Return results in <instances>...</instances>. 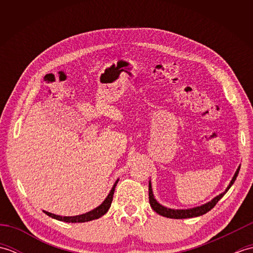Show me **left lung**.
<instances>
[{"instance_id": "left-lung-1", "label": "left lung", "mask_w": 253, "mask_h": 253, "mask_svg": "<svg viewBox=\"0 0 253 253\" xmlns=\"http://www.w3.org/2000/svg\"><path fill=\"white\" fill-rule=\"evenodd\" d=\"M239 169H240V166L236 170V173L233 177L232 181H230L229 186L226 188V190H225L221 195H218L217 197H215L213 199L212 201H210L206 204H203L201 207H197V208H193V209H189V210H171V209H168L163 206H161L160 203L157 202L155 200L154 197H153V193H152V187H151V182L149 181V202H150V206L154 210L155 212L160 215L165 216V217H169V218H189V217H196V216H200L203 215V214H206L207 212H209L210 210H212L214 207H215V204L219 201V199H222V197L225 195L228 191V189L232 185L234 184V181L236 180L239 173Z\"/></svg>"}]
</instances>
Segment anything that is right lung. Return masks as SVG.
Returning <instances> with one entry per match:
<instances>
[{
	"label": "right lung",
	"mask_w": 253,
	"mask_h": 253,
	"mask_svg": "<svg viewBox=\"0 0 253 253\" xmlns=\"http://www.w3.org/2000/svg\"><path fill=\"white\" fill-rule=\"evenodd\" d=\"M117 181L118 180H116L114 186H113V188H112V190L109 193V196H107V198L103 201V203L88 213L82 214V215H76V216H60V215H55V214H52V213L46 212V211H43V212L46 214V215L51 216L52 218H55V219H58V221L66 222V223H84V222H89V221H92V219L99 218L102 215H104V214L109 211L112 200H113V196H114V191H115V187H116Z\"/></svg>",
	"instance_id": "1"
}]
</instances>
